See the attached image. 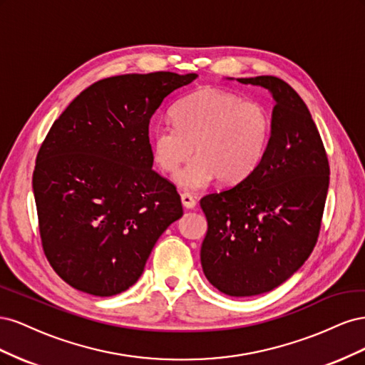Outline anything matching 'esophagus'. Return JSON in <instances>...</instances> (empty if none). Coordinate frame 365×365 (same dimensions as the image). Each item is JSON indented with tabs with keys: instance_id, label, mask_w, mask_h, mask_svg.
Returning <instances> with one entry per match:
<instances>
[{
	"instance_id": "34e87169",
	"label": "esophagus",
	"mask_w": 365,
	"mask_h": 365,
	"mask_svg": "<svg viewBox=\"0 0 365 365\" xmlns=\"http://www.w3.org/2000/svg\"><path fill=\"white\" fill-rule=\"evenodd\" d=\"M181 201H182V205H184L185 208H189V210H192V208L196 207V200H195V197H193L190 193H182V195H181Z\"/></svg>"
}]
</instances>
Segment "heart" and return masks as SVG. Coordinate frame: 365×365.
<instances>
[{"label": "heart", "instance_id": "heart-1", "mask_svg": "<svg viewBox=\"0 0 365 365\" xmlns=\"http://www.w3.org/2000/svg\"><path fill=\"white\" fill-rule=\"evenodd\" d=\"M173 123L152 130V153L158 168L178 175L182 189L196 190L212 180L235 185L256 170L272 135V118L257 102L219 88L197 90L175 105Z\"/></svg>", "mask_w": 365, "mask_h": 365}]
</instances>
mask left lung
<instances>
[{
	"label": "left lung",
	"instance_id": "8db88e82",
	"mask_svg": "<svg viewBox=\"0 0 365 365\" xmlns=\"http://www.w3.org/2000/svg\"><path fill=\"white\" fill-rule=\"evenodd\" d=\"M272 93V135L245 181L205 195L207 280L231 297L272 291L302 267L318 240L329 189V160L303 98L274 76L237 79Z\"/></svg>",
	"mask_w": 365,
	"mask_h": 365
}]
</instances>
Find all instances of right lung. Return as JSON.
Returning <instances> with one entry per match:
<instances>
[{"label": "right lung", "instance_id": "add662e5", "mask_svg": "<svg viewBox=\"0 0 365 365\" xmlns=\"http://www.w3.org/2000/svg\"><path fill=\"white\" fill-rule=\"evenodd\" d=\"M196 74L157 71L102 79L50 128L33 170L43 254L82 292L129 289L158 237L182 216L176 187L152 169L149 123Z\"/></svg>", "mask_w": 365, "mask_h": 365}]
</instances>
